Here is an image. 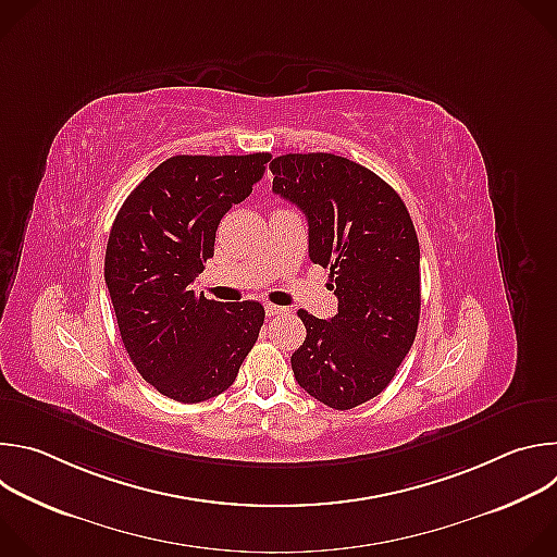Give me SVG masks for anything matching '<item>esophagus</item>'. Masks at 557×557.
Here are the masks:
<instances>
[{"mask_svg": "<svg viewBox=\"0 0 557 557\" xmlns=\"http://www.w3.org/2000/svg\"><path fill=\"white\" fill-rule=\"evenodd\" d=\"M264 308H267V314H269V317H275V314H282V312H286V308H282V306H275V304H267Z\"/></svg>", "mask_w": 557, "mask_h": 557, "instance_id": "1", "label": "esophagus"}]
</instances>
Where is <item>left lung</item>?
Segmentation results:
<instances>
[{
    "instance_id": "8db88e82",
    "label": "left lung",
    "mask_w": 557,
    "mask_h": 557,
    "mask_svg": "<svg viewBox=\"0 0 557 557\" xmlns=\"http://www.w3.org/2000/svg\"><path fill=\"white\" fill-rule=\"evenodd\" d=\"M273 191L308 220V256L331 269L337 314L299 310L304 344L295 381L333 410H352L394 379L414 344L421 312V249L404 205L385 181L335 153L271 161Z\"/></svg>"
}]
</instances>
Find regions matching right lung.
<instances>
[{
	"label": "right lung",
	"mask_w": 557,
	"mask_h": 557,
	"mask_svg": "<svg viewBox=\"0 0 557 557\" xmlns=\"http://www.w3.org/2000/svg\"><path fill=\"white\" fill-rule=\"evenodd\" d=\"M271 153L172 156L123 202L106 249V284L123 346L158 392L181 404L222 394L264 324L260 301L196 295L224 213L264 176Z\"/></svg>",
	"instance_id": "right-lung-1"
}]
</instances>
